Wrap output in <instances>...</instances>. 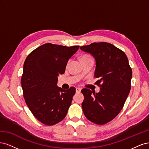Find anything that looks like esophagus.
Instances as JSON below:
<instances>
[{
    "label": "esophagus",
    "mask_w": 149,
    "mask_h": 149,
    "mask_svg": "<svg viewBox=\"0 0 149 149\" xmlns=\"http://www.w3.org/2000/svg\"><path fill=\"white\" fill-rule=\"evenodd\" d=\"M81 89L80 88H76V92L77 93H79L81 92Z\"/></svg>",
    "instance_id": "34e87169"
}]
</instances>
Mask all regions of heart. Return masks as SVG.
<instances>
[{"instance_id":"heart-1","label":"heart","mask_w":149,"mask_h":149,"mask_svg":"<svg viewBox=\"0 0 149 149\" xmlns=\"http://www.w3.org/2000/svg\"><path fill=\"white\" fill-rule=\"evenodd\" d=\"M91 58V56H90L89 55H84L81 57V60H84V59H88V58Z\"/></svg>"}]
</instances>
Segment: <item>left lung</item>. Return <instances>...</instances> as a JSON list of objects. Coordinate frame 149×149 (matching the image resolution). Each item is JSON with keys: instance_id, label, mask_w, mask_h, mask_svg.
<instances>
[{"instance_id": "left-lung-1", "label": "left lung", "mask_w": 149, "mask_h": 149, "mask_svg": "<svg viewBox=\"0 0 149 149\" xmlns=\"http://www.w3.org/2000/svg\"><path fill=\"white\" fill-rule=\"evenodd\" d=\"M95 58V83L100 91L95 93L84 88L83 111L89 120L98 125L109 123L123 109L130 88L132 71L127 57L121 49L106 42L93 43L81 47Z\"/></svg>"}]
</instances>
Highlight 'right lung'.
<instances>
[{"label": "right lung", "mask_w": 149, "mask_h": 149, "mask_svg": "<svg viewBox=\"0 0 149 149\" xmlns=\"http://www.w3.org/2000/svg\"><path fill=\"white\" fill-rule=\"evenodd\" d=\"M79 47L48 43L26 58L21 78L24 97L31 113L44 124L55 125L67 114L76 89L58 88V76L65 73L68 60Z\"/></svg>", "instance_id": "right-lung-1"}]
</instances>
